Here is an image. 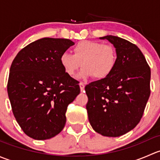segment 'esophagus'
Returning <instances> with one entry per match:
<instances>
[{"label":"esophagus","mask_w":160,"mask_h":160,"mask_svg":"<svg viewBox=\"0 0 160 160\" xmlns=\"http://www.w3.org/2000/svg\"><path fill=\"white\" fill-rule=\"evenodd\" d=\"M80 90H81V91H83V90H84V83H82V82H80Z\"/></svg>","instance_id":"esophagus-1"}]
</instances>
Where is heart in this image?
Returning <instances> with one entry per match:
<instances>
[{"mask_svg": "<svg viewBox=\"0 0 160 160\" xmlns=\"http://www.w3.org/2000/svg\"><path fill=\"white\" fill-rule=\"evenodd\" d=\"M117 61V51L114 46L94 41L80 42L73 48V55L63 52L59 58L61 67L69 77H74L82 65L83 70L80 77L93 76L98 80L108 77Z\"/></svg>", "mask_w": 160, "mask_h": 160, "instance_id": "heart-1", "label": "heart"}]
</instances>
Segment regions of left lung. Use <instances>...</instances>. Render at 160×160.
<instances>
[{"mask_svg": "<svg viewBox=\"0 0 160 160\" xmlns=\"http://www.w3.org/2000/svg\"><path fill=\"white\" fill-rule=\"evenodd\" d=\"M101 38L114 45L117 64L108 77L85 87L86 108L95 132L118 137L133 129L142 117L150 96L151 70L135 44L113 35Z\"/></svg>", "mask_w": 160, "mask_h": 160, "instance_id": "1", "label": "left lung"}]
</instances>
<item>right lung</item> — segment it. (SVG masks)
I'll return each instance as SVG.
<instances>
[{
    "label": "right lung",
    "instance_id": "right-lung-1",
    "mask_svg": "<svg viewBox=\"0 0 160 160\" xmlns=\"http://www.w3.org/2000/svg\"><path fill=\"white\" fill-rule=\"evenodd\" d=\"M73 45L67 38H40L19 51L11 63L8 93L13 114L34 139H49L63 129L67 107L80 93L79 82L59 62Z\"/></svg>",
    "mask_w": 160,
    "mask_h": 160
}]
</instances>
